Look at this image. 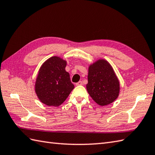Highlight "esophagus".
<instances>
[{
  "label": "esophagus",
  "instance_id": "34e87169",
  "mask_svg": "<svg viewBox=\"0 0 155 155\" xmlns=\"http://www.w3.org/2000/svg\"><path fill=\"white\" fill-rule=\"evenodd\" d=\"M83 84V82L82 81H78L77 83H76V85H77V86H79V85H82Z\"/></svg>",
  "mask_w": 155,
  "mask_h": 155
}]
</instances>
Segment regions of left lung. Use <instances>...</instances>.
<instances>
[{"instance_id": "left-lung-1", "label": "left lung", "mask_w": 155, "mask_h": 155, "mask_svg": "<svg viewBox=\"0 0 155 155\" xmlns=\"http://www.w3.org/2000/svg\"><path fill=\"white\" fill-rule=\"evenodd\" d=\"M87 89L95 103L102 107L113 103L118 98L119 81L108 61L99 59L89 66Z\"/></svg>"}]
</instances>
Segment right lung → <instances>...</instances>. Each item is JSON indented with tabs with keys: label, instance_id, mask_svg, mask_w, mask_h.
I'll use <instances>...</instances> for the list:
<instances>
[{
	"label": "right lung",
	"instance_id": "right-lung-1",
	"mask_svg": "<svg viewBox=\"0 0 155 155\" xmlns=\"http://www.w3.org/2000/svg\"><path fill=\"white\" fill-rule=\"evenodd\" d=\"M67 61L58 57L49 58L42 64L35 83V92L42 103L58 107L63 103L74 84L65 71Z\"/></svg>",
	"mask_w": 155,
	"mask_h": 155
}]
</instances>
